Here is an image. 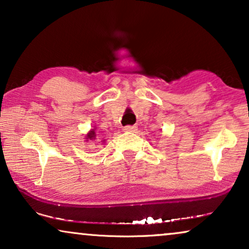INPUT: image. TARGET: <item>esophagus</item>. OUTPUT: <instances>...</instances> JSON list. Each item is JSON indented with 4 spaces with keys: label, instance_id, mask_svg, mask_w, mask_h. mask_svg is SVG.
I'll return each mask as SVG.
<instances>
[{
    "label": "esophagus",
    "instance_id": "1",
    "mask_svg": "<svg viewBox=\"0 0 249 249\" xmlns=\"http://www.w3.org/2000/svg\"><path fill=\"white\" fill-rule=\"evenodd\" d=\"M136 130H137L136 125H125V127H124V131L125 132H135Z\"/></svg>",
    "mask_w": 249,
    "mask_h": 249
}]
</instances>
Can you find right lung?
Instances as JSON below:
<instances>
[{
    "instance_id": "1",
    "label": "right lung",
    "mask_w": 249,
    "mask_h": 249,
    "mask_svg": "<svg viewBox=\"0 0 249 249\" xmlns=\"http://www.w3.org/2000/svg\"><path fill=\"white\" fill-rule=\"evenodd\" d=\"M87 139H95V131L91 130L89 134L87 135Z\"/></svg>"
}]
</instances>
